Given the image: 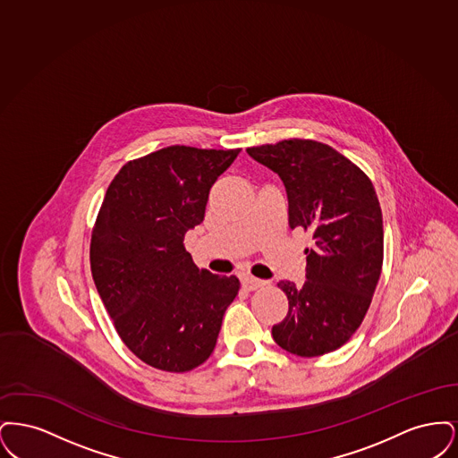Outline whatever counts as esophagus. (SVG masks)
<instances>
[{
  "mask_svg": "<svg viewBox=\"0 0 458 458\" xmlns=\"http://www.w3.org/2000/svg\"><path fill=\"white\" fill-rule=\"evenodd\" d=\"M242 286H243L245 290L252 292V290H258V288L266 286V282L259 280V278H254V276H250V275H245V276L242 278Z\"/></svg>",
  "mask_w": 458,
  "mask_h": 458,
  "instance_id": "esophagus-1",
  "label": "esophagus"
}]
</instances>
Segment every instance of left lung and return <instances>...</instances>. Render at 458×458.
I'll return each instance as SVG.
<instances>
[{
	"mask_svg": "<svg viewBox=\"0 0 458 458\" xmlns=\"http://www.w3.org/2000/svg\"><path fill=\"white\" fill-rule=\"evenodd\" d=\"M247 153L282 178L290 228L314 240L302 286L280 282L288 314L275 325L282 349L318 357L340 349L364 321L383 267V215L369 176L327 144L288 139Z\"/></svg>",
	"mask_w": 458,
	"mask_h": 458,
	"instance_id": "obj_1",
	"label": "left lung"
}]
</instances>
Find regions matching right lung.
Returning <instances> with one entry per match:
<instances>
[{"instance_id": "add662e5", "label": "right lung", "mask_w": 458, "mask_h": 458, "mask_svg": "<svg viewBox=\"0 0 458 458\" xmlns=\"http://www.w3.org/2000/svg\"><path fill=\"white\" fill-rule=\"evenodd\" d=\"M240 149L170 146L129 161L111 180L90 237V271L122 342L156 369L209 359L237 276L199 269L185 233Z\"/></svg>"}]
</instances>
